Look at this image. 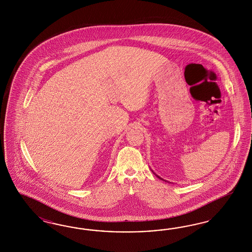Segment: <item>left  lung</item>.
<instances>
[{"instance_id":"left-lung-1","label":"left lung","mask_w":252,"mask_h":252,"mask_svg":"<svg viewBox=\"0 0 252 252\" xmlns=\"http://www.w3.org/2000/svg\"><path fill=\"white\" fill-rule=\"evenodd\" d=\"M153 174H154V173H153ZM154 175H155V176H157V177H159V178H160V179H161V180H163V179H162V178H160V176H157V175H156V174H154ZM164 181H165V180H164Z\"/></svg>"}]
</instances>
